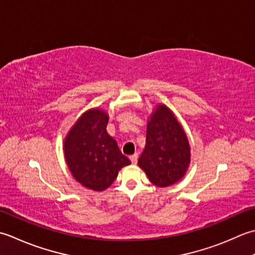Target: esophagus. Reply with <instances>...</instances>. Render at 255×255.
<instances>
[{"instance_id": "1", "label": "esophagus", "mask_w": 255, "mask_h": 255, "mask_svg": "<svg viewBox=\"0 0 255 255\" xmlns=\"http://www.w3.org/2000/svg\"><path fill=\"white\" fill-rule=\"evenodd\" d=\"M137 158H138V155L137 154H134V155H131V156H129V159H131L132 164H136L137 163Z\"/></svg>"}]
</instances>
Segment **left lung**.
<instances>
[{"instance_id":"obj_1","label":"left lung","mask_w":255,"mask_h":255,"mask_svg":"<svg viewBox=\"0 0 255 255\" xmlns=\"http://www.w3.org/2000/svg\"><path fill=\"white\" fill-rule=\"evenodd\" d=\"M190 163L188 138L175 114L158 105L149 117L146 145L138 158V166L150 183L167 187L184 177Z\"/></svg>"}]
</instances>
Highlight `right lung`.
I'll use <instances>...</instances> for the list:
<instances>
[{"label": "right lung", "instance_id": "add662e5", "mask_svg": "<svg viewBox=\"0 0 255 255\" xmlns=\"http://www.w3.org/2000/svg\"><path fill=\"white\" fill-rule=\"evenodd\" d=\"M108 121L107 112L90 109L72 126L64 143L65 158L74 178L96 191L107 189L119 170L131 164L108 134Z\"/></svg>", "mask_w": 255, "mask_h": 255}]
</instances>
